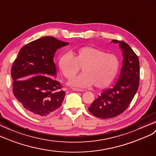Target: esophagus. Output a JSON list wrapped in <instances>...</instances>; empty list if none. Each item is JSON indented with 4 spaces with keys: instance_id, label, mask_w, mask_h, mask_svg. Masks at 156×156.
Wrapping results in <instances>:
<instances>
[{
    "instance_id": "34e87169",
    "label": "esophagus",
    "mask_w": 156,
    "mask_h": 156,
    "mask_svg": "<svg viewBox=\"0 0 156 156\" xmlns=\"http://www.w3.org/2000/svg\"><path fill=\"white\" fill-rule=\"evenodd\" d=\"M72 90H73V91H80V92H82V91H83V90L79 89V88H72Z\"/></svg>"
}]
</instances>
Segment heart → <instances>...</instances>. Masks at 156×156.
Returning a JSON list of instances; mask_svg holds the SVG:
<instances>
[{
	"label": "heart",
	"instance_id": "b5f03b06",
	"mask_svg": "<svg viewBox=\"0 0 156 156\" xmlns=\"http://www.w3.org/2000/svg\"><path fill=\"white\" fill-rule=\"evenodd\" d=\"M58 67L68 80L73 79L82 68V75L70 82L72 86L103 88L113 81L118 73L120 61L117 55L96 47L84 46L71 53L62 55L58 59Z\"/></svg>",
	"mask_w": 156,
	"mask_h": 156
}]
</instances>
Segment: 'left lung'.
Masks as SVG:
<instances>
[{
	"instance_id": "left-lung-1",
	"label": "left lung",
	"mask_w": 156,
	"mask_h": 156,
	"mask_svg": "<svg viewBox=\"0 0 156 156\" xmlns=\"http://www.w3.org/2000/svg\"><path fill=\"white\" fill-rule=\"evenodd\" d=\"M112 41L119 43L122 51L124 59L121 74L113 88L102 91L88 108L94 116L103 119L113 118L123 113L130 104L139 86L138 56L125 41Z\"/></svg>"
}]
</instances>
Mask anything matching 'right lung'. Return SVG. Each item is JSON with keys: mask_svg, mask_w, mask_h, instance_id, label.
I'll return each instance as SVG.
<instances>
[{"mask_svg": "<svg viewBox=\"0 0 156 156\" xmlns=\"http://www.w3.org/2000/svg\"><path fill=\"white\" fill-rule=\"evenodd\" d=\"M69 43L46 36L22 47L11 69L15 98L35 117L50 116L61 106L65 91L51 76L57 74L56 51Z\"/></svg>", "mask_w": 156, "mask_h": 156, "instance_id": "obj_1", "label": "right lung"}]
</instances>
